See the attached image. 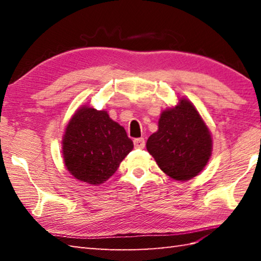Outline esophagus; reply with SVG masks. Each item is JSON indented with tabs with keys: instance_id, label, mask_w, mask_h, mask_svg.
I'll list each match as a JSON object with an SVG mask.
<instances>
[{
	"instance_id": "34e87169",
	"label": "esophagus",
	"mask_w": 261,
	"mask_h": 261,
	"mask_svg": "<svg viewBox=\"0 0 261 261\" xmlns=\"http://www.w3.org/2000/svg\"><path fill=\"white\" fill-rule=\"evenodd\" d=\"M135 148H144L145 147V139L144 138H137L134 140Z\"/></svg>"
}]
</instances>
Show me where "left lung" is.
Returning <instances> with one entry per match:
<instances>
[{"label": "left lung", "mask_w": 261, "mask_h": 261, "mask_svg": "<svg viewBox=\"0 0 261 261\" xmlns=\"http://www.w3.org/2000/svg\"><path fill=\"white\" fill-rule=\"evenodd\" d=\"M146 147L163 173L174 179L188 180L208 162L212 138L194 106L182 99L175 108L161 114L159 130L149 137Z\"/></svg>", "instance_id": "obj_1"}]
</instances>
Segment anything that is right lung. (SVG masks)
I'll return each instance as SVG.
<instances>
[{
    "instance_id": "1",
    "label": "right lung",
    "mask_w": 261,
    "mask_h": 261,
    "mask_svg": "<svg viewBox=\"0 0 261 261\" xmlns=\"http://www.w3.org/2000/svg\"><path fill=\"white\" fill-rule=\"evenodd\" d=\"M63 158L70 174L88 184H101L113 176L134 143L124 127L105 110L78 109L62 140Z\"/></svg>"
}]
</instances>
